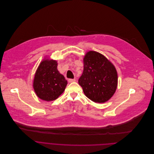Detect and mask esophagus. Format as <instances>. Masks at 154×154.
Listing matches in <instances>:
<instances>
[{
    "mask_svg": "<svg viewBox=\"0 0 154 154\" xmlns=\"http://www.w3.org/2000/svg\"><path fill=\"white\" fill-rule=\"evenodd\" d=\"M68 81H69V82H75V81H76V79H69L68 80Z\"/></svg>",
    "mask_w": 154,
    "mask_h": 154,
    "instance_id": "1",
    "label": "esophagus"
}]
</instances>
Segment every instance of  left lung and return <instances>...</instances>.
<instances>
[{"instance_id": "8db88e82", "label": "left lung", "mask_w": 154, "mask_h": 154, "mask_svg": "<svg viewBox=\"0 0 154 154\" xmlns=\"http://www.w3.org/2000/svg\"><path fill=\"white\" fill-rule=\"evenodd\" d=\"M84 70L78 80L85 95L96 103H104L115 93L118 73L114 65L103 54L88 51L83 58Z\"/></svg>"}]
</instances>
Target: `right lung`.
I'll return each instance as SVG.
<instances>
[{"label":"right lung","mask_w":154,"mask_h":154,"mask_svg":"<svg viewBox=\"0 0 154 154\" xmlns=\"http://www.w3.org/2000/svg\"><path fill=\"white\" fill-rule=\"evenodd\" d=\"M57 67V60L46 57L39 64L35 75L33 87L35 94L45 101L56 100L64 91L67 84V81Z\"/></svg>","instance_id":"add662e5"}]
</instances>
